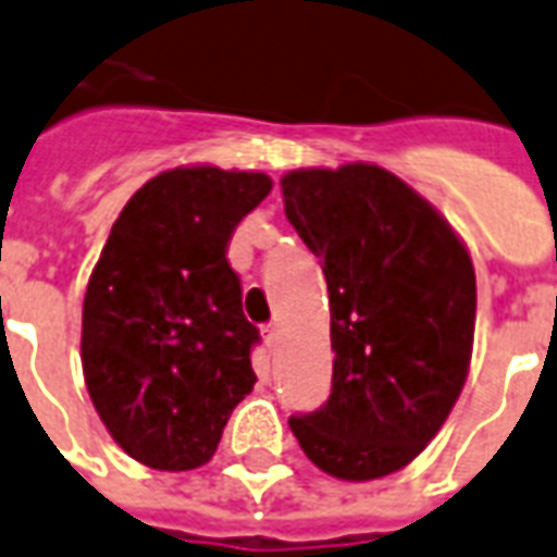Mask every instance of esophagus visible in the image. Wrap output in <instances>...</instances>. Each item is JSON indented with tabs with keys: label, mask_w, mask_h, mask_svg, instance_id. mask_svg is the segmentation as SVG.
<instances>
[{
	"label": "esophagus",
	"mask_w": 557,
	"mask_h": 557,
	"mask_svg": "<svg viewBox=\"0 0 557 557\" xmlns=\"http://www.w3.org/2000/svg\"><path fill=\"white\" fill-rule=\"evenodd\" d=\"M278 337H282V327L275 325V322H273V325H267V327H264V343H267V348H275V346H278Z\"/></svg>",
	"instance_id": "1"
}]
</instances>
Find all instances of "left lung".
Listing matches in <instances>:
<instances>
[{
    "label": "left lung",
    "instance_id": "8db88e82",
    "mask_svg": "<svg viewBox=\"0 0 557 557\" xmlns=\"http://www.w3.org/2000/svg\"><path fill=\"white\" fill-rule=\"evenodd\" d=\"M284 214L319 258L331 305V398L290 430L319 471L369 482L407 468L468 377L476 275L454 226L386 168L282 176Z\"/></svg>",
    "mask_w": 557,
    "mask_h": 557
}]
</instances>
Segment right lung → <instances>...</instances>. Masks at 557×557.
<instances>
[{"mask_svg":"<svg viewBox=\"0 0 557 557\" xmlns=\"http://www.w3.org/2000/svg\"><path fill=\"white\" fill-rule=\"evenodd\" d=\"M258 171H162L122 209L84 296L81 363L115 444L157 471L214 456L256 386L258 327L240 308L232 232L264 200Z\"/></svg>","mask_w":557,"mask_h":557,"instance_id":"right-lung-1","label":"right lung"}]
</instances>
